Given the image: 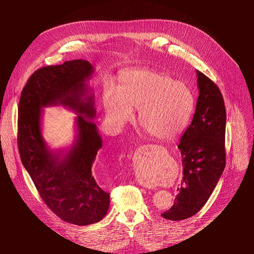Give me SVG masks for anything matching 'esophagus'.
<instances>
[{"mask_svg":"<svg viewBox=\"0 0 254 254\" xmlns=\"http://www.w3.org/2000/svg\"><path fill=\"white\" fill-rule=\"evenodd\" d=\"M143 186H145V188H148V189H152V185L149 184L148 182H142L141 183Z\"/></svg>","mask_w":254,"mask_h":254,"instance_id":"34e87169","label":"esophagus"}]
</instances>
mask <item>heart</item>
I'll use <instances>...</instances> for the list:
<instances>
[{"label":"heart","mask_w":254,"mask_h":254,"mask_svg":"<svg viewBox=\"0 0 254 254\" xmlns=\"http://www.w3.org/2000/svg\"><path fill=\"white\" fill-rule=\"evenodd\" d=\"M193 97L183 82L150 70L125 73L117 88L104 95V108L110 122L120 127L138 109V122L159 140H174L188 127L193 110Z\"/></svg>","instance_id":"b5f03b06"}]
</instances>
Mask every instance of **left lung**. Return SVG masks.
I'll return each mask as SVG.
<instances>
[{
    "instance_id": "8db88e82",
    "label": "left lung",
    "mask_w": 254,
    "mask_h": 254,
    "mask_svg": "<svg viewBox=\"0 0 254 254\" xmlns=\"http://www.w3.org/2000/svg\"><path fill=\"white\" fill-rule=\"evenodd\" d=\"M198 98L192 122L178 148L183 177L175 203L162 216L169 220L190 218L201 210L225 167V122L223 98L218 86L196 70Z\"/></svg>"
}]
</instances>
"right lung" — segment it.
<instances>
[{
  "label": "right lung",
  "mask_w": 254,
  "mask_h": 254,
  "mask_svg": "<svg viewBox=\"0 0 254 254\" xmlns=\"http://www.w3.org/2000/svg\"><path fill=\"white\" fill-rule=\"evenodd\" d=\"M92 65L83 60L68 61L37 70L21 91L18 106L17 145L21 163L48 208L65 222L88 225L104 218L110 205L91 173L102 138L92 119L93 95L86 81ZM62 104L75 111L77 136L64 157L51 152L41 132L43 106Z\"/></svg>",
  "instance_id": "add662e5"
}]
</instances>
